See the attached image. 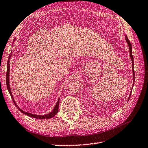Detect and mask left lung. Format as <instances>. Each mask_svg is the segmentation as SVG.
Wrapping results in <instances>:
<instances>
[{
	"label": "left lung",
	"mask_w": 148,
	"mask_h": 148,
	"mask_svg": "<svg viewBox=\"0 0 148 148\" xmlns=\"http://www.w3.org/2000/svg\"><path fill=\"white\" fill-rule=\"evenodd\" d=\"M125 39H126V41L128 43V45L129 46V49H130V57L132 59V69H133V78H134V79H135V71H134V69H133V66H134V62H133V55H132V44L130 43V41H129V39L128 38V37L127 36H125ZM134 82H135V80H134ZM134 85V84H133ZM131 94H132V91L130 92V96H129V98H128V100L130 99V96H131Z\"/></svg>",
	"instance_id": "8db88e82"
}]
</instances>
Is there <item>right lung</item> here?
Wrapping results in <instances>:
<instances>
[{
    "instance_id": "obj_1",
    "label": "right lung",
    "mask_w": 148,
    "mask_h": 148,
    "mask_svg": "<svg viewBox=\"0 0 148 148\" xmlns=\"http://www.w3.org/2000/svg\"><path fill=\"white\" fill-rule=\"evenodd\" d=\"M13 41H15V39L13 40ZM11 56H12V52H10V55H9V57H8V61H7V73H6V83H7V89L8 90V92H9L10 95L11 96V97L13 101V103H14L15 105L16 106V107H17L18 109V110L21 112H22L23 114H24L25 115H26L29 116V117H33V118H35V119H51L53 117H54V116L57 114L58 112V110H59V100L57 101V102L56 104V106H55L54 109H53L52 110V111L51 112L49 113V114H46V115H34V114H31V113H28V112H26L22 110L21 109H20L19 108V107H18L16 103L15 102L14 99H13V97L12 96V92H11V90H10V84H9V73H10V59L11 57Z\"/></svg>"
}]
</instances>
